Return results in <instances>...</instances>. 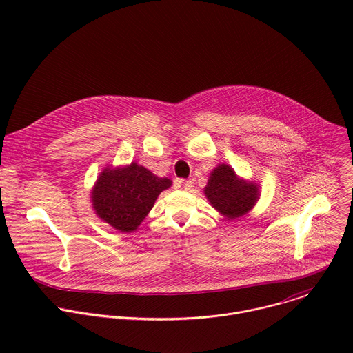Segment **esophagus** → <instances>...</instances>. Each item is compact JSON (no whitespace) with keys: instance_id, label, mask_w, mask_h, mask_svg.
<instances>
[{"instance_id":"esophagus-1","label":"esophagus","mask_w":353,"mask_h":353,"mask_svg":"<svg viewBox=\"0 0 353 353\" xmlns=\"http://www.w3.org/2000/svg\"><path fill=\"white\" fill-rule=\"evenodd\" d=\"M191 187H192V183L190 180H183V179L174 180V188L177 190H190Z\"/></svg>"}]
</instances>
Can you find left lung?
I'll list each match as a JSON object with an SVG mask.
<instances>
[{"label": "left lung", "instance_id": "1", "mask_svg": "<svg viewBox=\"0 0 353 353\" xmlns=\"http://www.w3.org/2000/svg\"><path fill=\"white\" fill-rule=\"evenodd\" d=\"M204 194L210 204L226 219L248 214L260 199V185L254 180L239 177L226 163L216 166L208 179Z\"/></svg>", "mask_w": 353, "mask_h": 353}]
</instances>
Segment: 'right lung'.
Wrapping results in <instances>:
<instances>
[{
  "mask_svg": "<svg viewBox=\"0 0 353 353\" xmlns=\"http://www.w3.org/2000/svg\"><path fill=\"white\" fill-rule=\"evenodd\" d=\"M170 185V179L158 177L135 162L117 168L106 166L92 187V208L112 228L131 233L154 208L159 194Z\"/></svg>",
  "mask_w": 353,
  "mask_h": 353,
  "instance_id": "1",
  "label": "right lung"
}]
</instances>
